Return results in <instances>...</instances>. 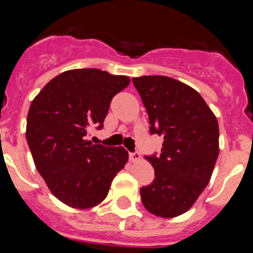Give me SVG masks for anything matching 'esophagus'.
<instances>
[{"instance_id": "obj_1", "label": "esophagus", "mask_w": 253, "mask_h": 253, "mask_svg": "<svg viewBox=\"0 0 253 253\" xmlns=\"http://www.w3.org/2000/svg\"><path fill=\"white\" fill-rule=\"evenodd\" d=\"M129 160L133 163L139 162L141 160V154L138 152H133V153H129Z\"/></svg>"}]
</instances>
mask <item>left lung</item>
I'll return each mask as SVG.
<instances>
[{
    "mask_svg": "<svg viewBox=\"0 0 253 253\" xmlns=\"http://www.w3.org/2000/svg\"><path fill=\"white\" fill-rule=\"evenodd\" d=\"M149 116L152 134L164 137L162 153L147 155L155 178L141 188L143 206L162 218L187 211L208 185L219 154L215 115L198 91L165 76L132 78Z\"/></svg>",
    "mask_w": 253,
    "mask_h": 253,
    "instance_id": "left-lung-1",
    "label": "left lung"
}]
</instances>
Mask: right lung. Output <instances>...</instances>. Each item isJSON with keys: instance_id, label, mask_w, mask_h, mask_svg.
<instances>
[{"instance_id": "add662e5", "label": "right lung", "mask_w": 253, "mask_h": 253, "mask_svg": "<svg viewBox=\"0 0 253 253\" xmlns=\"http://www.w3.org/2000/svg\"><path fill=\"white\" fill-rule=\"evenodd\" d=\"M129 82L96 68L71 70L51 79L33 100L28 145L51 193L65 205L98 206L128 160L124 147L93 144L85 136L91 127L103 128L112 98Z\"/></svg>"}]
</instances>
